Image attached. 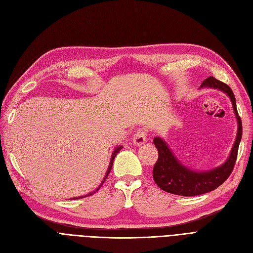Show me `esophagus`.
Masks as SVG:
<instances>
[{
    "label": "esophagus",
    "instance_id": "esophagus-1",
    "mask_svg": "<svg viewBox=\"0 0 253 253\" xmlns=\"http://www.w3.org/2000/svg\"><path fill=\"white\" fill-rule=\"evenodd\" d=\"M147 141V130L145 128H138L132 138V142L135 145H142Z\"/></svg>",
    "mask_w": 253,
    "mask_h": 253
}]
</instances>
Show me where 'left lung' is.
Wrapping results in <instances>:
<instances>
[{
	"label": "left lung",
	"instance_id": "8db88e82",
	"mask_svg": "<svg viewBox=\"0 0 253 253\" xmlns=\"http://www.w3.org/2000/svg\"><path fill=\"white\" fill-rule=\"evenodd\" d=\"M203 87L219 89L229 95L239 123L238 135H236L235 143L228 160L221 167L207 171V172H197V171L186 168L174 158L173 153L170 151L166 143L161 137H154L153 144L158 149L159 158L152 171L153 180L161 189L169 193L184 195V197H194V195H200L216 189L229 177L234 168L236 158H238L243 127L242 120L236 109L235 96L231 88L213 77L204 80L201 85V88Z\"/></svg>",
	"mask_w": 253,
	"mask_h": 253
}]
</instances>
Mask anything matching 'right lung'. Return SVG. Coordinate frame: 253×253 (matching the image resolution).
<instances>
[{
	"label": "right lung",
	"instance_id": "right-lung-1",
	"mask_svg": "<svg viewBox=\"0 0 253 253\" xmlns=\"http://www.w3.org/2000/svg\"><path fill=\"white\" fill-rule=\"evenodd\" d=\"M123 148L122 147V146H119V147H117L116 149H115V151H113V153H112V157H111V161H110V164H109V167H108V170H107V172H106V174H105V177H104V180L102 181V183L100 184V186L97 187V188L94 190V191H92V192H90V193H88V194H86V195H83V197H80V198H76V199H82V198H86V197H89V195H92L93 193H95L97 190H100V188L102 187V185L104 184V182L106 181V178H107V176H108V174H109V172H110V170H111V168H112V164H113V160H115V158H116V156L117 154L120 152V150ZM75 199V200H76Z\"/></svg>",
	"mask_w": 253,
	"mask_h": 253
}]
</instances>
